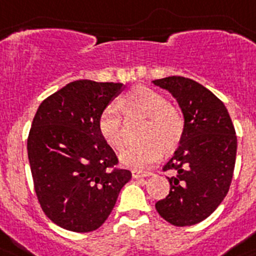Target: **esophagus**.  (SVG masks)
<instances>
[{"mask_svg": "<svg viewBox=\"0 0 256 256\" xmlns=\"http://www.w3.org/2000/svg\"><path fill=\"white\" fill-rule=\"evenodd\" d=\"M131 174H132V178L134 179H139V178H146L152 175V172L150 171H142V170H132L131 171Z\"/></svg>", "mask_w": 256, "mask_h": 256, "instance_id": "34e87169", "label": "esophagus"}]
</instances>
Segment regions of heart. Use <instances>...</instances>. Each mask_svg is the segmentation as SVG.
Wrapping results in <instances>:
<instances>
[{"label": "heart", "mask_w": 256, "mask_h": 256, "mask_svg": "<svg viewBox=\"0 0 256 256\" xmlns=\"http://www.w3.org/2000/svg\"><path fill=\"white\" fill-rule=\"evenodd\" d=\"M126 116L140 114L146 117L139 136L143 140L131 144L121 153V161L135 168H144L158 161L162 150H174L184 135L183 116L168 106L165 95L148 86H136L122 98L121 106L106 104L99 114L98 128L104 140L114 150L125 146Z\"/></svg>", "instance_id": "obj_1"}]
</instances>
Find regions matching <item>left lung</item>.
I'll return each instance as SVG.
<instances>
[{
	"mask_svg": "<svg viewBox=\"0 0 256 256\" xmlns=\"http://www.w3.org/2000/svg\"><path fill=\"white\" fill-rule=\"evenodd\" d=\"M153 82L176 99L186 124L180 146L162 168L175 172L168 178L170 192L156 202V210L172 226H193L210 216L230 190L237 152L234 126L223 102L198 82L180 76Z\"/></svg>",
	"mask_w": 256,
	"mask_h": 256,
	"instance_id": "1",
	"label": "left lung"
}]
</instances>
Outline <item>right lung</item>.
<instances>
[{
    "mask_svg": "<svg viewBox=\"0 0 256 256\" xmlns=\"http://www.w3.org/2000/svg\"><path fill=\"white\" fill-rule=\"evenodd\" d=\"M122 84L73 81L40 104L26 150L42 211L72 232H92L108 219L131 172L118 168L98 120Z\"/></svg>",
    "mask_w": 256,
    "mask_h": 256,
    "instance_id": "right-lung-1",
    "label": "right lung"
}]
</instances>
